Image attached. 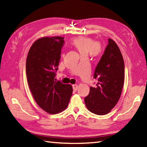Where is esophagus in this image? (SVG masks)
Segmentation results:
<instances>
[{
	"label": "esophagus",
	"mask_w": 147,
	"mask_h": 147,
	"mask_svg": "<svg viewBox=\"0 0 147 147\" xmlns=\"http://www.w3.org/2000/svg\"><path fill=\"white\" fill-rule=\"evenodd\" d=\"M78 88V86L77 84H74L73 85V89L74 91H76Z\"/></svg>",
	"instance_id": "esophagus-1"
}]
</instances>
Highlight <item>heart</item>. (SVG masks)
<instances>
[{"label":"heart","instance_id":"1","mask_svg":"<svg viewBox=\"0 0 147 147\" xmlns=\"http://www.w3.org/2000/svg\"><path fill=\"white\" fill-rule=\"evenodd\" d=\"M70 44L84 57L88 55L92 57H97L102 52L100 44L97 43L91 37L80 36L74 38L70 41Z\"/></svg>","mask_w":147,"mask_h":147}]
</instances>
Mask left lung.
Wrapping results in <instances>:
<instances>
[{"label": "left lung", "instance_id": "1", "mask_svg": "<svg viewBox=\"0 0 147 147\" xmlns=\"http://www.w3.org/2000/svg\"><path fill=\"white\" fill-rule=\"evenodd\" d=\"M108 45L96 67L95 88L84 98L88 109L97 115H106L119 100L124 82V61L117 45L108 39Z\"/></svg>", "mask_w": 147, "mask_h": 147}]
</instances>
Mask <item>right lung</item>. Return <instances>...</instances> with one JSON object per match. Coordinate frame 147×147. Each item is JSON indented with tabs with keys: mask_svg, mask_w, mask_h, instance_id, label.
<instances>
[{
	"mask_svg": "<svg viewBox=\"0 0 147 147\" xmlns=\"http://www.w3.org/2000/svg\"><path fill=\"white\" fill-rule=\"evenodd\" d=\"M61 36L42 37L30 47L26 61L30 89L37 104L49 114L65 110L73 93L71 84L55 81L64 44Z\"/></svg>",
	"mask_w": 147,
	"mask_h": 147,
	"instance_id": "right-lung-1",
	"label": "right lung"
}]
</instances>
